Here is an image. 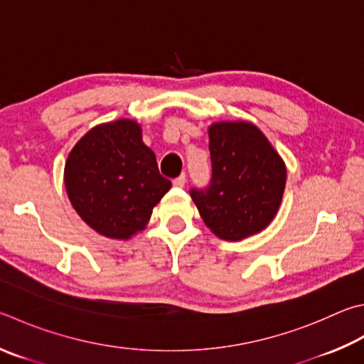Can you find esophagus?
Listing matches in <instances>:
<instances>
[{"label": "esophagus", "mask_w": 364, "mask_h": 364, "mask_svg": "<svg viewBox=\"0 0 364 364\" xmlns=\"http://www.w3.org/2000/svg\"><path fill=\"white\" fill-rule=\"evenodd\" d=\"M184 184H186V175H180L178 178H175L173 180V186L175 188H184Z\"/></svg>", "instance_id": "34e87169"}]
</instances>
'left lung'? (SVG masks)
I'll use <instances>...</instances> for the list:
<instances>
[{
	"label": "left lung",
	"mask_w": 364,
	"mask_h": 364,
	"mask_svg": "<svg viewBox=\"0 0 364 364\" xmlns=\"http://www.w3.org/2000/svg\"><path fill=\"white\" fill-rule=\"evenodd\" d=\"M208 136L210 184L189 191L203 223L230 242L261 232L282 203L285 162L251 122L211 124Z\"/></svg>",
	"instance_id": "1"
}]
</instances>
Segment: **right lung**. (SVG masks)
<instances>
[{
	"mask_svg": "<svg viewBox=\"0 0 364 364\" xmlns=\"http://www.w3.org/2000/svg\"><path fill=\"white\" fill-rule=\"evenodd\" d=\"M65 188L85 224L108 239L127 240L144 228L171 181L159 173L141 127L119 119L90 129L65 162Z\"/></svg>",
	"mask_w": 364,
	"mask_h": 364,
	"instance_id": "add662e5",
	"label": "right lung"
}]
</instances>
